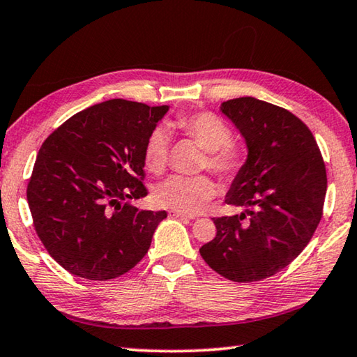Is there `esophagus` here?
Segmentation results:
<instances>
[{"mask_svg": "<svg viewBox=\"0 0 357 357\" xmlns=\"http://www.w3.org/2000/svg\"><path fill=\"white\" fill-rule=\"evenodd\" d=\"M168 214H170L172 217H176V219H190L187 214H183V213H179V211H174V209H172Z\"/></svg>", "mask_w": 357, "mask_h": 357, "instance_id": "obj_1", "label": "esophagus"}]
</instances>
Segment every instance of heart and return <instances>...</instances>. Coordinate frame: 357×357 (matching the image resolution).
I'll use <instances>...</instances> for the list:
<instances>
[{
    "label": "heart",
    "mask_w": 357,
    "mask_h": 357,
    "mask_svg": "<svg viewBox=\"0 0 357 357\" xmlns=\"http://www.w3.org/2000/svg\"><path fill=\"white\" fill-rule=\"evenodd\" d=\"M181 134L192 138L204 149L203 170L213 172L217 178L233 181L245 164V151L231 140V129L222 118L209 112L181 114L174 121ZM170 138L164 128L151 132L143 149L144 168L153 174H162L168 164ZM215 184L209 176H172L155 187L154 198L160 206L179 211L183 214H197L213 200Z\"/></svg>",
    "instance_id": "heart-1"
}]
</instances>
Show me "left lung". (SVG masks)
<instances>
[{
  "label": "left lung",
  "instance_id": "8db88e82",
  "mask_svg": "<svg viewBox=\"0 0 357 357\" xmlns=\"http://www.w3.org/2000/svg\"><path fill=\"white\" fill-rule=\"evenodd\" d=\"M220 110L249 149L225 200L245 213L215 217L217 234L200 255L228 280L258 282L287 268L310 243L323 217L326 167L310 129L285 108L238 98Z\"/></svg>",
  "mask_w": 357,
  "mask_h": 357
}]
</instances>
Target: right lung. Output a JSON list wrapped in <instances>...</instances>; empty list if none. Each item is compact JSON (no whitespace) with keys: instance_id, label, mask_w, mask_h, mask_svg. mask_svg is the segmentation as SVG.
<instances>
[{"instance_id":"right-lung-1","label":"right lung","mask_w":357,"mask_h":357,"mask_svg":"<svg viewBox=\"0 0 357 357\" xmlns=\"http://www.w3.org/2000/svg\"><path fill=\"white\" fill-rule=\"evenodd\" d=\"M168 105L112 99L75 113L47 137L29 178L33 225L58 264L112 280L140 263L165 211H140L148 195L143 149Z\"/></svg>"}]
</instances>
